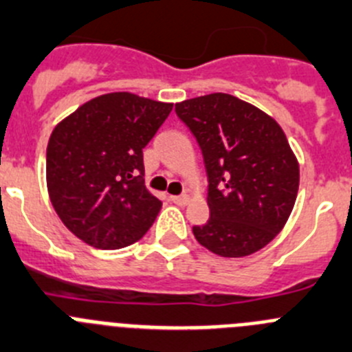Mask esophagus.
Wrapping results in <instances>:
<instances>
[{
	"mask_svg": "<svg viewBox=\"0 0 352 352\" xmlns=\"http://www.w3.org/2000/svg\"><path fill=\"white\" fill-rule=\"evenodd\" d=\"M170 199H172L173 204L175 205H188L189 204V196L188 195H182V196H175V195H172L170 196Z\"/></svg>",
	"mask_w": 352,
	"mask_h": 352,
	"instance_id": "1",
	"label": "esophagus"
}]
</instances>
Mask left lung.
Listing matches in <instances>:
<instances>
[{
	"mask_svg": "<svg viewBox=\"0 0 352 352\" xmlns=\"http://www.w3.org/2000/svg\"><path fill=\"white\" fill-rule=\"evenodd\" d=\"M198 140L208 175L210 219L192 228L205 249L243 258L270 243L296 201L300 164L283 128L258 107L224 93L175 105Z\"/></svg>",
	"mask_w": 352,
	"mask_h": 352,
	"instance_id": "8db88e82",
	"label": "left lung"
}]
</instances>
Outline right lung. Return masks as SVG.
I'll use <instances>...</instances> for the list:
<instances>
[{
	"mask_svg": "<svg viewBox=\"0 0 352 352\" xmlns=\"http://www.w3.org/2000/svg\"><path fill=\"white\" fill-rule=\"evenodd\" d=\"M173 103L133 93L85 101L54 128L47 191L59 219L96 249H122L153 226L161 201L144 184V147Z\"/></svg>",
	"mask_w": 352,
	"mask_h": 352,
	"instance_id": "right-lung-1",
	"label": "right lung"
}]
</instances>
